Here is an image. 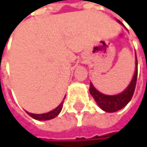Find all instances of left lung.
Segmentation results:
<instances>
[{
    "label": "left lung",
    "mask_w": 147,
    "mask_h": 147,
    "mask_svg": "<svg viewBox=\"0 0 147 147\" xmlns=\"http://www.w3.org/2000/svg\"><path fill=\"white\" fill-rule=\"evenodd\" d=\"M120 23V21H118ZM136 61V67H135V73L134 74L133 80L131 81L130 85L126 89L121 92L119 95H114V96H109V95H104L102 93H100L90 83V87H89V92L91 96L94 98L96 100V104L99 106L100 109H102L106 112H115L124 108L125 106L130 102V100L133 98V95L134 93L135 86H136V81H137V58L135 59Z\"/></svg>",
    "instance_id": "left-lung-1"
}]
</instances>
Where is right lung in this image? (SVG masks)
Masks as SVG:
<instances>
[{
	"instance_id": "1",
	"label": "right lung",
	"mask_w": 147,
	"mask_h": 147,
	"mask_svg": "<svg viewBox=\"0 0 147 147\" xmlns=\"http://www.w3.org/2000/svg\"><path fill=\"white\" fill-rule=\"evenodd\" d=\"M62 109V102L58 106V107L56 109H54L53 111H49L48 113H43V114H33V113H29L27 112V114L32 117L33 119H35V120H38V121H48V120H51V119L57 117L58 115H59V113L61 112Z\"/></svg>"
}]
</instances>
